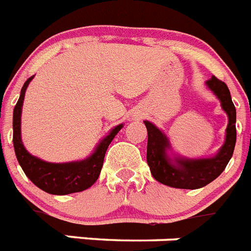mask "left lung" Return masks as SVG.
I'll return each mask as SVG.
<instances>
[{
  "label": "left lung",
  "mask_w": 251,
  "mask_h": 251,
  "mask_svg": "<svg viewBox=\"0 0 251 251\" xmlns=\"http://www.w3.org/2000/svg\"><path fill=\"white\" fill-rule=\"evenodd\" d=\"M205 86L220 100L227 114L228 124L222 147L215 156L188 158L173 151L169 137L153 123L145 121L147 128V164L152 176L158 183L177 189H198L205 187L221 175L232 157L236 143V109L227 85L215 76L205 81Z\"/></svg>",
  "instance_id": "1"
}]
</instances>
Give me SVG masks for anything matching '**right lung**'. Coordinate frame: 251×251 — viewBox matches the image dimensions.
Wrapping results in <instances>:
<instances>
[{"instance_id":"add662e5","label":"right lung","mask_w":251,"mask_h":251,"mask_svg":"<svg viewBox=\"0 0 251 251\" xmlns=\"http://www.w3.org/2000/svg\"><path fill=\"white\" fill-rule=\"evenodd\" d=\"M31 76L27 78L21 89L20 98L14 108L12 128H14V149L18 161L25 175L44 192L54 196H66L71 193L86 190L98 180L104 162L105 152L117 133L123 128V124L114 127L95 147L93 153L80 161L48 162L33 156L25 149L21 141V110L25 91L29 86Z\"/></svg>"}]
</instances>
